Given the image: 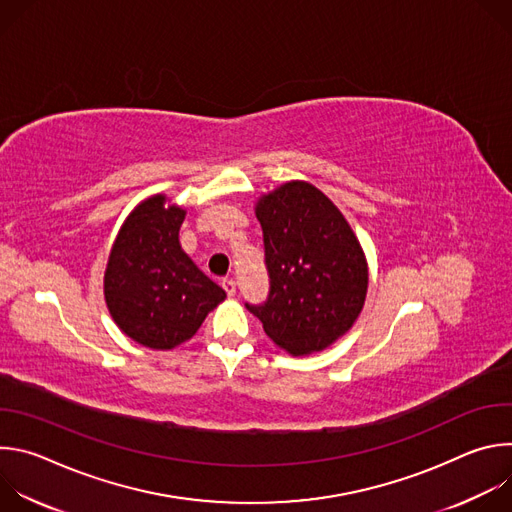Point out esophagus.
<instances>
[{
	"label": "esophagus",
	"instance_id": "1",
	"mask_svg": "<svg viewBox=\"0 0 512 512\" xmlns=\"http://www.w3.org/2000/svg\"><path fill=\"white\" fill-rule=\"evenodd\" d=\"M223 289L227 291L229 298H233V296L237 294V283H235L233 279H225V281H223Z\"/></svg>",
	"mask_w": 512,
	"mask_h": 512
}]
</instances>
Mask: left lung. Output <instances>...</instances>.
Wrapping results in <instances>:
<instances>
[{
    "label": "left lung",
    "instance_id": "left-lung-1",
    "mask_svg": "<svg viewBox=\"0 0 512 512\" xmlns=\"http://www.w3.org/2000/svg\"><path fill=\"white\" fill-rule=\"evenodd\" d=\"M255 214L271 289L263 306L247 304V310L291 356L332 346L354 326L369 289V263L352 227L304 180L261 194Z\"/></svg>",
    "mask_w": 512,
    "mask_h": 512
}]
</instances>
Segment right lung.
I'll list each match as a JSON object with an SVG mask.
<instances>
[{
	"label": "right lung",
	"instance_id": "right-lung-1",
	"mask_svg": "<svg viewBox=\"0 0 512 512\" xmlns=\"http://www.w3.org/2000/svg\"><path fill=\"white\" fill-rule=\"evenodd\" d=\"M184 216L166 194L145 198L127 214L109 253L107 310L117 328L145 348L172 350L190 340L227 298L184 253L178 237Z\"/></svg>",
	"mask_w": 512,
	"mask_h": 512
}]
</instances>
